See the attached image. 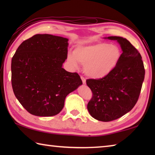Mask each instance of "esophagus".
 Masks as SVG:
<instances>
[{"label":"esophagus","mask_w":155,"mask_h":155,"mask_svg":"<svg viewBox=\"0 0 155 155\" xmlns=\"http://www.w3.org/2000/svg\"><path fill=\"white\" fill-rule=\"evenodd\" d=\"M81 80H82V81H83V83L84 84V85H85V84H86V80H85V78H84L83 77H81Z\"/></svg>","instance_id":"1"}]
</instances>
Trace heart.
<instances>
[{
  "mask_svg": "<svg viewBox=\"0 0 155 155\" xmlns=\"http://www.w3.org/2000/svg\"><path fill=\"white\" fill-rule=\"evenodd\" d=\"M122 51L116 44L97 42L76 48L74 53H68L67 60L73 68H78V63L83 65L85 74L94 79L108 76L118 65Z\"/></svg>",
  "mask_w": 155,
  "mask_h": 155,
  "instance_id": "heart-1",
  "label": "heart"
}]
</instances>
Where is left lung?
I'll use <instances>...</instances> for the list:
<instances>
[{
	"mask_svg": "<svg viewBox=\"0 0 155 155\" xmlns=\"http://www.w3.org/2000/svg\"><path fill=\"white\" fill-rule=\"evenodd\" d=\"M104 38L117 41L121 47L122 57L108 76L86 81L93 93L87 109L94 119L109 122L120 118L134 107L140 96L145 70L140 53L127 39L117 36Z\"/></svg>",
	"mask_w": 155,
	"mask_h": 155,
	"instance_id": "obj_1",
	"label": "left lung"
}]
</instances>
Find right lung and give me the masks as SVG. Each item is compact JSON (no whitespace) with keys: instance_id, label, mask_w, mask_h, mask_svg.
<instances>
[{"instance_id":"1","label":"right lung","mask_w":155,"mask_h":155,"mask_svg":"<svg viewBox=\"0 0 155 155\" xmlns=\"http://www.w3.org/2000/svg\"><path fill=\"white\" fill-rule=\"evenodd\" d=\"M68 39L37 34L20 44L12 59V84L16 98L31 114L48 117L64 108L65 97L83 84L67 72Z\"/></svg>"}]
</instances>
